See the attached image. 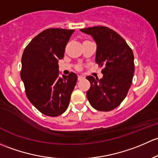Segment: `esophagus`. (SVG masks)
<instances>
[{
  "label": "esophagus",
  "instance_id": "obj_1",
  "mask_svg": "<svg viewBox=\"0 0 158 158\" xmlns=\"http://www.w3.org/2000/svg\"><path fill=\"white\" fill-rule=\"evenodd\" d=\"M83 78H84V76H82V75H79L78 76V80H81V79H83Z\"/></svg>",
  "mask_w": 158,
  "mask_h": 158
}]
</instances>
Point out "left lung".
I'll return each instance as SVG.
<instances>
[{
    "mask_svg": "<svg viewBox=\"0 0 158 158\" xmlns=\"http://www.w3.org/2000/svg\"><path fill=\"white\" fill-rule=\"evenodd\" d=\"M90 35L97 44L96 63L103 67L101 79L87 76L90 88L87 97L90 105L99 111H110L126 98L135 71L134 55L124 39L106 27L81 30Z\"/></svg>",
    "mask_w": 158,
    "mask_h": 158,
    "instance_id": "left-lung-1",
    "label": "left lung"
}]
</instances>
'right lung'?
I'll list each match as a JSON object with an SVG mask.
<instances>
[{"label":"right lung","instance_id":"right-lung-1","mask_svg":"<svg viewBox=\"0 0 158 158\" xmlns=\"http://www.w3.org/2000/svg\"><path fill=\"white\" fill-rule=\"evenodd\" d=\"M74 30L52 28L40 32L26 47L20 77L30 103L44 115L58 116L66 111L77 81L75 73L62 74L58 60Z\"/></svg>","mask_w":158,"mask_h":158}]
</instances>
